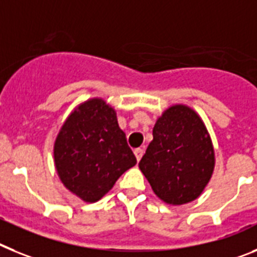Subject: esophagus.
Segmentation results:
<instances>
[{"instance_id": "obj_1", "label": "esophagus", "mask_w": 257, "mask_h": 257, "mask_svg": "<svg viewBox=\"0 0 257 257\" xmlns=\"http://www.w3.org/2000/svg\"><path fill=\"white\" fill-rule=\"evenodd\" d=\"M144 153H145V150H144V149H142V147H138V149H136V150H135V155H136V158H137L138 162L141 160V158H142V155H144Z\"/></svg>"}]
</instances>
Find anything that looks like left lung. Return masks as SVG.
<instances>
[{
	"instance_id": "left-lung-1",
	"label": "left lung",
	"mask_w": 257,
	"mask_h": 257,
	"mask_svg": "<svg viewBox=\"0 0 257 257\" xmlns=\"http://www.w3.org/2000/svg\"><path fill=\"white\" fill-rule=\"evenodd\" d=\"M140 169L154 193L168 204L193 202L211 180L215 151L204 122L190 107L176 104L163 112Z\"/></svg>"
}]
</instances>
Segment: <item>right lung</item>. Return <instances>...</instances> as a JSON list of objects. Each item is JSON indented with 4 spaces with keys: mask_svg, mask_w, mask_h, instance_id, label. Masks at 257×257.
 Returning <instances> with one entry per match:
<instances>
[{
    "mask_svg": "<svg viewBox=\"0 0 257 257\" xmlns=\"http://www.w3.org/2000/svg\"><path fill=\"white\" fill-rule=\"evenodd\" d=\"M54 162L64 186L84 202L94 203L137 159L119 128L115 110L103 99L93 98L64 121L55 140Z\"/></svg>",
    "mask_w": 257,
    "mask_h": 257,
    "instance_id": "right-lung-1",
    "label": "right lung"
}]
</instances>
